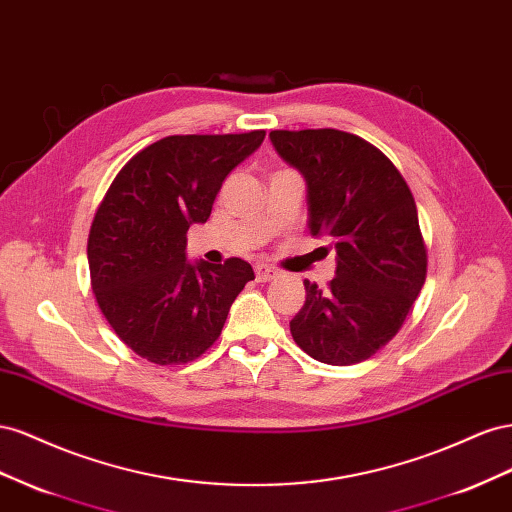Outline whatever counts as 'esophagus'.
<instances>
[{
    "instance_id": "34e87169",
    "label": "esophagus",
    "mask_w": 512,
    "mask_h": 512,
    "mask_svg": "<svg viewBox=\"0 0 512 512\" xmlns=\"http://www.w3.org/2000/svg\"><path fill=\"white\" fill-rule=\"evenodd\" d=\"M276 274H279V270H274V268L268 266V264H257V266H255V276H257V281H261V283L276 279Z\"/></svg>"
}]
</instances>
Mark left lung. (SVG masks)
Returning <instances> with one entry per match:
<instances>
[{
	"instance_id": "8db88e82",
	"label": "left lung",
	"mask_w": 512,
	"mask_h": 512,
	"mask_svg": "<svg viewBox=\"0 0 512 512\" xmlns=\"http://www.w3.org/2000/svg\"><path fill=\"white\" fill-rule=\"evenodd\" d=\"M270 141L309 186V231L337 248L328 287L304 281L291 337L311 358L347 367L403 326L427 279L416 201L375 145L334 128L272 130Z\"/></svg>"
}]
</instances>
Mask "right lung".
<instances>
[{"label":"right lung","instance_id":"1","mask_svg":"<svg viewBox=\"0 0 512 512\" xmlns=\"http://www.w3.org/2000/svg\"><path fill=\"white\" fill-rule=\"evenodd\" d=\"M266 130L171 135L137 152L94 214L87 264L115 334L154 364H186L221 337L229 306L255 279L240 257L186 264V231L206 223L233 167Z\"/></svg>","mask_w":512,"mask_h":512}]
</instances>
